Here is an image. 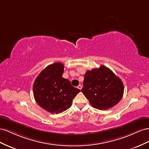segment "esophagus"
Masks as SVG:
<instances>
[{
    "mask_svg": "<svg viewBox=\"0 0 149 149\" xmlns=\"http://www.w3.org/2000/svg\"><path fill=\"white\" fill-rule=\"evenodd\" d=\"M77 88H78L79 89H80V90H81V89H82V86H81V85H79V86H78V87H77Z\"/></svg>",
    "mask_w": 149,
    "mask_h": 149,
    "instance_id": "obj_1",
    "label": "esophagus"
}]
</instances>
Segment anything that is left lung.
Returning a JSON list of instances; mask_svg holds the SVG:
<instances>
[{"mask_svg":"<svg viewBox=\"0 0 149 149\" xmlns=\"http://www.w3.org/2000/svg\"><path fill=\"white\" fill-rule=\"evenodd\" d=\"M120 79L107 67L88 70L84 75V93L93 107L105 110L117 104L124 94Z\"/></svg>","mask_w":149,"mask_h":149,"instance_id":"obj_1","label":"left lung"}]
</instances>
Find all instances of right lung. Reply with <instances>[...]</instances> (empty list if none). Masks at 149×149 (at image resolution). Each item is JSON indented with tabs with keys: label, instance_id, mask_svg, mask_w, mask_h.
Listing matches in <instances>:
<instances>
[{
	"label": "right lung",
	"instance_id": "add662e5",
	"mask_svg": "<svg viewBox=\"0 0 149 149\" xmlns=\"http://www.w3.org/2000/svg\"><path fill=\"white\" fill-rule=\"evenodd\" d=\"M63 65L57 62L48 65L37 76L33 86L37 103L51 113H59L70 108L80 92L68 79L62 77Z\"/></svg>",
	"mask_w": 149,
	"mask_h": 149
}]
</instances>
